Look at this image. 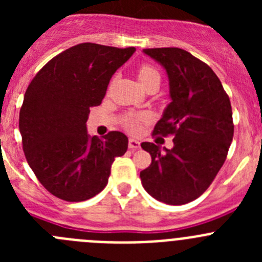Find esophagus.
I'll return each instance as SVG.
<instances>
[{
    "label": "esophagus",
    "instance_id": "34e87169",
    "mask_svg": "<svg viewBox=\"0 0 262 262\" xmlns=\"http://www.w3.org/2000/svg\"><path fill=\"white\" fill-rule=\"evenodd\" d=\"M128 147H129V149H133V151L139 149V148H140V142H139V140H136V139H129Z\"/></svg>",
    "mask_w": 262,
    "mask_h": 262
}]
</instances>
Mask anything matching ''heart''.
<instances>
[{
  "mask_svg": "<svg viewBox=\"0 0 262 262\" xmlns=\"http://www.w3.org/2000/svg\"><path fill=\"white\" fill-rule=\"evenodd\" d=\"M138 77H139V81H140V84H142V86L144 88V85H147L149 81L155 80V78L160 80V73L156 68L144 64V66H142L140 68H139ZM147 119H148L147 114L129 115V117L126 119V122H124V126H126V128L128 129L129 133H134V134L139 133L140 128H142V124L144 123V122H147Z\"/></svg>",
  "mask_w": 262,
  "mask_h": 262,
  "instance_id": "obj_1",
  "label": "heart"
}]
</instances>
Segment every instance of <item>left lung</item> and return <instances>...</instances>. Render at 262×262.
<instances>
[{
	"label": "left lung",
	"mask_w": 262,
	"mask_h": 262,
	"mask_svg": "<svg viewBox=\"0 0 262 262\" xmlns=\"http://www.w3.org/2000/svg\"><path fill=\"white\" fill-rule=\"evenodd\" d=\"M165 69L170 103L155 135H173V148L142 143L152 157L140 172L149 195L166 205H185L202 195L226 161L233 138L232 108L221 80L207 64L181 48H147Z\"/></svg>",
	"instance_id": "obj_1"
}]
</instances>
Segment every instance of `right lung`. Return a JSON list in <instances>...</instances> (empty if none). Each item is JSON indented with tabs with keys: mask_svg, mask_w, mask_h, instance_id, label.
<instances>
[{
	"mask_svg": "<svg viewBox=\"0 0 262 262\" xmlns=\"http://www.w3.org/2000/svg\"><path fill=\"white\" fill-rule=\"evenodd\" d=\"M135 51L73 46L50 60L27 88L19 113L23 152L40 184L60 200L82 202L101 193L115 157L126 154L124 134L89 136L86 120Z\"/></svg>",
	"mask_w": 262,
	"mask_h": 262,
	"instance_id": "obj_1",
	"label": "right lung"
}]
</instances>
